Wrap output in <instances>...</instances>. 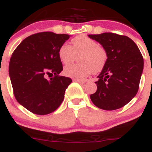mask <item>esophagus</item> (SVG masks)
<instances>
[{
	"instance_id": "1",
	"label": "esophagus",
	"mask_w": 152,
	"mask_h": 152,
	"mask_svg": "<svg viewBox=\"0 0 152 152\" xmlns=\"http://www.w3.org/2000/svg\"><path fill=\"white\" fill-rule=\"evenodd\" d=\"M73 81H74V82H78V83H79L80 84V85H84V84L85 83V81H82V80H79V79H73Z\"/></svg>"
}]
</instances>
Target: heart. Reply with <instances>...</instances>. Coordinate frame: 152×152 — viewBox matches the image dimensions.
<instances>
[{
  "label": "heart",
  "mask_w": 152,
  "mask_h": 152,
  "mask_svg": "<svg viewBox=\"0 0 152 152\" xmlns=\"http://www.w3.org/2000/svg\"><path fill=\"white\" fill-rule=\"evenodd\" d=\"M73 46L64 43L58 50V57L64 64L73 62L76 56L82 55L81 64H70L64 68V74L75 79L83 80L93 71L98 73L104 67L107 53L98 43L86 35H79L72 39Z\"/></svg>",
  "instance_id": "obj_1"
}]
</instances>
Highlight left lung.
<instances>
[{
  "label": "left lung",
  "mask_w": 152,
  "mask_h": 152,
  "mask_svg": "<svg viewBox=\"0 0 152 152\" xmlns=\"http://www.w3.org/2000/svg\"><path fill=\"white\" fill-rule=\"evenodd\" d=\"M107 53V60L95 83L97 90L91 95L99 108H120L136 96L143 70V58L136 44L129 37L111 32L88 35Z\"/></svg>",
  "instance_id": "obj_1"
}]
</instances>
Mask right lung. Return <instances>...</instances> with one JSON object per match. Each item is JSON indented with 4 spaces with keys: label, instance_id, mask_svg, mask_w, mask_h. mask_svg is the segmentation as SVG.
Returning <instances> with one entry per match:
<instances>
[{
    "label": "right lung",
    "instance_id": "obj_1",
    "mask_svg": "<svg viewBox=\"0 0 152 152\" xmlns=\"http://www.w3.org/2000/svg\"><path fill=\"white\" fill-rule=\"evenodd\" d=\"M70 37L52 32L33 34L12 55L9 74L15 97L35 114L46 115L56 110L72 82L70 78L58 75L63 70L58 50Z\"/></svg>",
    "mask_w": 152,
    "mask_h": 152
}]
</instances>
